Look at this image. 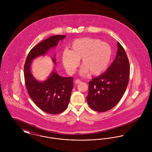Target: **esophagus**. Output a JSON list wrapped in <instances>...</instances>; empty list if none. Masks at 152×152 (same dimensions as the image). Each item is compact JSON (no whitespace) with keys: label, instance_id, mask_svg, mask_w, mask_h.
Returning <instances> with one entry per match:
<instances>
[{"label":"esophagus","instance_id":"34e87169","mask_svg":"<svg viewBox=\"0 0 152 152\" xmlns=\"http://www.w3.org/2000/svg\"><path fill=\"white\" fill-rule=\"evenodd\" d=\"M81 82V81L80 79L76 80V81H75V83H76V84H79V83H80Z\"/></svg>","mask_w":152,"mask_h":152}]
</instances>
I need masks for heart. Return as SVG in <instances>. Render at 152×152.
I'll return each mask as SVG.
<instances>
[{"label":"heart","mask_w":152,"mask_h":152,"mask_svg":"<svg viewBox=\"0 0 152 152\" xmlns=\"http://www.w3.org/2000/svg\"><path fill=\"white\" fill-rule=\"evenodd\" d=\"M112 57V50L108 43L97 39L83 37L73 41L70 51L63 52L62 61L66 71L72 73L81 59L82 73L99 76L108 69Z\"/></svg>","instance_id":"obj_1"}]
</instances>
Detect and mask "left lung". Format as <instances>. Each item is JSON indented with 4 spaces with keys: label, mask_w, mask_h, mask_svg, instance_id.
Here are the masks:
<instances>
[{
    "label": "left lung",
    "mask_w": 152,
    "mask_h": 152,
    "mask_svg": "<svg viewBox=\"0 0 152 152\" xmlns=\"http://www.w3.org/2000/svg\"><path fill=\"white\" fill-rule=\"evenodd\" d=\"M117 53L106 72L89 82L87 102L95 111L109 110L120 101L128 86L130 65L123 46L117 42Z\"/></svg>",
    "instance_id": "8db88e82"
}]
</instances>
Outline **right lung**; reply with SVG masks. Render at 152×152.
Listing matches in <instances>:
<instances>
[{
    "mask_svg": "<svg viewBox=\"0 0 152 152\" xmlns=\"http://www.w3.org/2000/svg\"><path fill=\"white\" fill-rule=\"evenodd\" d=\"M65 35H55L34 46L26 58L24 66L25 84L30 97L36 106L44 112L56 115L67 108L73 87V78L59 76L55 72L43 82L37 81L30 71L31 62L35 58L43 55L51 48L58 45ZM53 61L55 63V58Z\"/></svg>",
    "mask_w": 152,
    "mask_h": 152,
    "instance_id": "obj_1",
    "label": "right lung"
}]
</instances>
